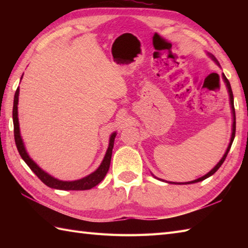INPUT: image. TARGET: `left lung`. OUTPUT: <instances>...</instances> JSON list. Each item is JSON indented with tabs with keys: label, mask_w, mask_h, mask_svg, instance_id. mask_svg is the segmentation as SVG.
<instances>
[{
	"label": "left lung",
	"mask_w": 248,
	"mask_h": 248,
	"mask_svg": "<svg viewBox=\"0 0 248 248\" xmlns=\"http://www.w3.org/2000/svg\"><path fill=\"white\" fill-rule=\"evenodd\" d=\"M213 60L214 61H217L213 57ZM223 78H224V81H225V83H226V86H227V88H228V92H229V96H230V104H231V108H232V114H233V124H232V135H231V140H230V144H229V146H228V148H227V150H226V152H225V155H224V156L222 157V160H220L218 163H217V165L215 166L213 170L210 171V172H208L207 175L205 176H203V177H202V178H199V179H196V180H194V181H191V182H186V184H189V183H195V182H199V181H202V180H204V179H207V178H209L210 176H212L213 173H215L217 171V170L218 168L222 166V164L224 163V161H225V159H226V156H227V155H228V152H229V150H230V148H231V145H232V141H233V140H234V135H235V110H234V105H233V93H232V91H231V86H230V83H229V81H228V78H226V76L225 75H223ZM170 183H173V182H170ZM177 184H182V183H177Z\"/></svg>",
	"instance_id": "obj_1"
}]
</instances>
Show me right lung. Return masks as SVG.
<instances>
[{"instance_id":"obj_1","label":"right lung","mask_w":248,"mask_h":248,"mask_svg":"<svg viewBox=\"0 0 248 248\" xmlns=\"http://www.w3.org/2000/svg\"><path fill=\"white\" fill-rule=\"evenodd\" d=\"M18 99H19V88L15 93L14 98V108H13V120H14V135H15V141L16 146L19 154L22 157L23 161L28 164V166L31 168V170L33 171L35 175L38 177L41 181H43L46 186L56 188V189H64V191H84V189H89L93 186H96L103 180V178L107 175L110 164V157H112V151L114 147V140L116 133H113L109 139V145L107 154H105L104 159L101 163V165L99 166L96 171H93L91 175L80 179L77 181H61L57 179L51 177L48 173L45 172L38 165L31 159L29 155L26 154L22 139L20 136V129H19V121H18Z\"/></svg>"}]
</instances>
